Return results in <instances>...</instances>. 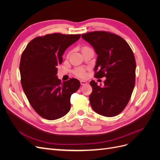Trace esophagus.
<instances>
[{
  "label": "esophagus",
  "mask_w": 160,
  "mask_h": 160,
  "mask_svg": "<svg viewBox=\"0 0 160 160\" xmlns=\"http://www.w3.org/2000/svg\"><path fill=\"white\" fill-rule=\"evenodd\" d=\"M80 83H81V85H84L88 84V82H87L86 81H83V80H81L80 81Z\"/></svg>",
  "instance_id": "obj_1"
}]
</instances>
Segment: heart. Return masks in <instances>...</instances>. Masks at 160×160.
Instances as JSON below:
<instances>
[{
	"label": "heart",
	"instance_id": "b5f03b06",
	"mask_svg": "<svg viewBox=\"0 0 160 160\" xmlns=\"http://www.w3.org/2000/svg\"><path fill=\"white\" fill-rule=\"evenodd\" d=\"M88 48H89V47H85L83 48V50H84V49H88ZM73 73H74L75 75L78 76V77H85V75H86V72H85V69L83 68V67H77V68H75V69L73 70Z\"/></svg>",
	"mask_w": 160,
	"mask_h": 160
}]
</instances>
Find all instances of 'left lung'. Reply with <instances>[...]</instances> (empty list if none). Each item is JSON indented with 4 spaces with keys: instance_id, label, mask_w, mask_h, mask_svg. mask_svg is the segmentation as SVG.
<instances>
[{
    "instance_id": "1",
    "label": "left lung",
    "mask_w": 160,
    "mask_h": 160,
    "mask_svg": "<svg viewBox=\"0 0 160 160\" xmlns=\"http://www.w3.org/2000/svg\"><path fill=\"white\" fill-rule=\"evenodd\" d=\"M81 37L98 55L95 77H106L103 87L95 81L90 82L91 108L97 113L114 117L126 107L134 89L136 62L133 52L122 37L112 32L93 31Z\"/></svg>"
}]
</instances>
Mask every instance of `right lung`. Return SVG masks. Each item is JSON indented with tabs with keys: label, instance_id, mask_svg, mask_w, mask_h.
Masks as SVG:
<instances>
[{
	"label": "right lung",
	"instance_id": "right-lung-1",
	"mask_svg": "<svg viewBox=\"0 0 160 160\" xmlns=\"http://www.w3.org/2000/svg\"><path fill=\"white\" fill-rule=\"evenodd\" d=\"M80 37L47 34L33 38L22 53L19 70L22 89L33 109L46 119H57L68 113L71 96L81 85L77 79L61 82L57 76L65 51Z\"/></svg>",
	"mask_w": 160,
	"mask_h": 160
}]
</instances>
